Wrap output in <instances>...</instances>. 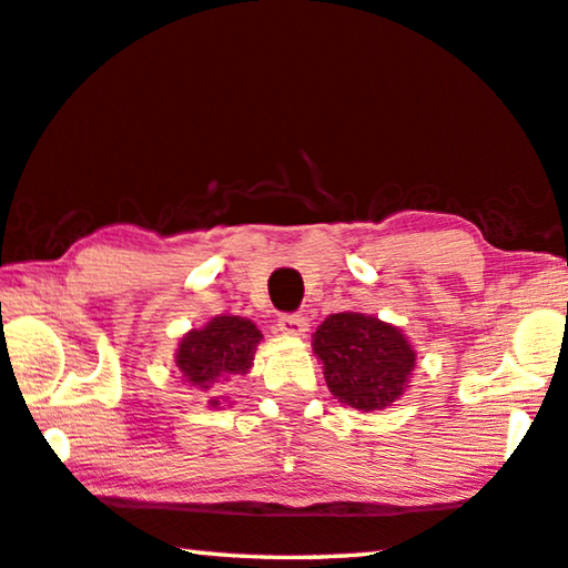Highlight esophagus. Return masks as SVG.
Wrapping results in <instances>:
<instances>
[{"label":"esophagus","instance_id":"obj_1","mask_svg":"<svg viewBox=\"0 0 568 568\" xmlns=\"http://www.w3.org/2000/svg\"><path fill=\"white\" fill-rule=\"evenodd\" d=\"M277 328L287 336H303L305 331H308V323L301 316V313H283L281 318H277Z\"/></svg>","mask_w":568,"mask_h":568}]
</instances>
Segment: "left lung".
<instances>
[{"instance_id":"8db88e82","label":"left lung","mask_w":568,"mask_h":568,"mask_svg":"<svg viewBox=\"0 0 568 568\" xmlns=\"http://www.w3.org/2000/svg\"><path fill=\"white\" fill-rule=\"evenodd\" d=\"M313 354L323 364L333 397L362 412L397 402L417 362L397 326L356 311L333 313L323 321L313 333Z\"/></svg>"}]
</instances>
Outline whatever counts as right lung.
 <instances>
[{
    "label": "right lung",
    "instance_id": "obj_1",
    "mask_svg": "<svg viewBox=\"0 0 568 568\" xmlns=\"http://www.w3.org/2000/svg\"><path fill=\"white\" fill-rule=\"evenodd\" d=\"M260 338L263 333L250 318L217 316L182 338L176 348V368L184 382L210 392L214 384L250 372ZM210 407H220V397H210Z\"/></svg>",
    "mask_w": 568,
    "mask_h": 568
}]
</instances>
